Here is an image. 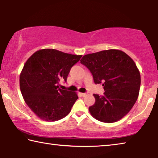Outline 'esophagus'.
Segmentation results:
<instances>
[{
  "label": "esophagus",
  "instance_id": "esophagus-1",
  "mask_svg": "<svg viewBox=\"0 0 158 158\" xmlns=\"http://www.w3.org/2000/svg\"><path fill=\"white\" fill-rule=\"evenodd\" d=\"M86 95H87L86 93H81V95L82 96V97H85V96Z\"/></svg>",
  "mask_w": 158,
  "mask_h": 158
}]
</instances>
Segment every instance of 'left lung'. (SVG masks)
Returning a JSON list of instances; mask_svg holds the SVG:
<instances>
[{
    "instance_id": "8db88e82",
    "label": "left lung",
    "mask_w": 158,
    "mask_h": 158,
    "mask_svg": "<svg viewBox=\"0 0 158 158\" xmlns=\"http://www.w3.org/2000/svg\"><path fill=\"white\" fill-rule=\"evenodd\" d=\"M81 63L89 69L95 84L102 83L103 96L94 94L95 102L89 107L91 116L104 123L123 118L137 101L141 76L135 63L127 53L109 49L84 56Z\"/></svg>"
}]
</instances>
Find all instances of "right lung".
Here are the masks:
<instances>
[{
    "label": "right lung",
    "mask_w": 158,
    "mask_h": 158,
    "mask_svg": "<svg viewBox=\"0 0 158 158\" xmlns=\"http://www.w3.org/2000/svg\"><path fill=\"white\" fill-rule=\"evenodd\" d=\"M81 55L53 49L37 51L26 60L21 72L19 85L26 105L40 118L55 121L65 117L78 99L76 92L60 89L70 69Z\"/></svg>",
    "instance_id": "1"
}]
</instances>
